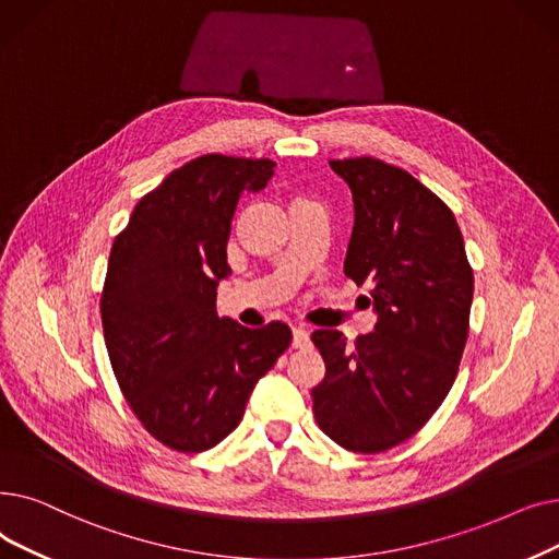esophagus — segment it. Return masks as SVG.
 Returning a JSON list of instances; mask_svg holds the SVG:
<instances>
[{
	"instance_id": "esophagus-1",
	"label": "esophagus",
	"mask_w": 559,
	"mask_h": 559,
	"mask_svg": "<svg viewBox=\"0 0 559 559\" xmlns=\"http://www.w3.org/2000/svg\"><path fill=\"white\" fill-rule=\"evenodd\" d=\"M309 343H311V338H309V330H305V328H296V330H294V348L305 350V348H309Z\"/></svg>"
}]
</instances>
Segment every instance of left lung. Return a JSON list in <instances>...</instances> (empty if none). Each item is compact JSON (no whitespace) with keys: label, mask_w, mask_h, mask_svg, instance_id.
Listing matches in <instances>:
<instances>
[{"label":"left lung","mask_w":559,"mask_h":559,"mask_svg":"<svg viewBox=\"0 0 559 559\" xmlns=\"http://www.w3.org/2000/svg\"><path fill=\"white\" fill-rule=\"evenodd\" d=\"M330 166L355 202L343 273L373 284L378 323L353 348L338 330L311 334L328 368L313 416L345 450L382 453L414 437L457 378L473 271L453 211L409 173L370 156Z\"/></svg>","instance_id":"obj_1"}]
</instances>
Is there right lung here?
I'll return each mask as SVG.
<instances>
[{"mask_svg":"<svg viewBox=\"0 0 559 559\" xmlns=\"http://www.w3.org/2000/svg\"><path fill=\"white\" fill-rule=\"evenodd\" d=\"M273 168L271 158L200 156L147 193L114 241L99 302L106 350L143 428L177 453L236 430L294 338L280 321L250 330L216 313L238 198L265 189Z\"/></svg>","mask_w":559,"mask_h":559,"instance_id":"1","label":"right lung"}]
</instances>
